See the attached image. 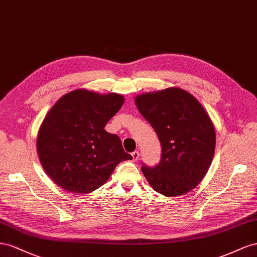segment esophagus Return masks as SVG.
<instances>
[{
	"mask_svg": "<svg viewBox=\"0 0 257 257\" xmlns=\"http://www.w3.org/2000/svg\"><path fill=\"white\" fill-rule=\"evenodd\" d=\"M131 156H133V159L135 161H137V160H139V158H140V153H139L138 151H135L133 154H131Z\"/></svg>",
	"mask_w": 257,
	"mask_h": 257,
	"instance_id": "obj_1",
	"label": "esophagus"
}]
</instances>
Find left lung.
Returning <instances> with one entry per match:
<instances>
[{
    "label": "left lung",
    "mask_w": 257,
    "mask_h": 257,
    "mask_svg": "<svg viewBox=\"0 0 257 257\" xmlns=\"http://www.w3.org/2000/svg\"><path fill=\"white\" fill-rule=\"evenodd\" d=\"M161 144L159 164L142 172L157 193L181 196L194 189L207 174L215 151V129L206 109L181 88L146 92L135 99Z\"/></svg>",
    "instance_id": "8db88e82"
}]
</instances>
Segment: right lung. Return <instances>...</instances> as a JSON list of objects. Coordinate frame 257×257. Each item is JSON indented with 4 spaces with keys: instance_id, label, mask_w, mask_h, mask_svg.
<instances>
[{
    "instance_id": "obj_1",
    "label": "right lung",
    "mask_w": 257,
    "mask_h": 257,
    "mask_svg": "<svg viewBox=\"0 0 257 257\" xmlns=\"http://www.w3.org/2000/svg\"><path fill=\"white\" fill-rule=\"evenodd\" d=\"M123 97L76 89L49 109L36 140L43 169L58 186L88 194L106 183L115 167L133 159L118 136L104 127L119 111Z\"/></svg>"
}]
</instances>
